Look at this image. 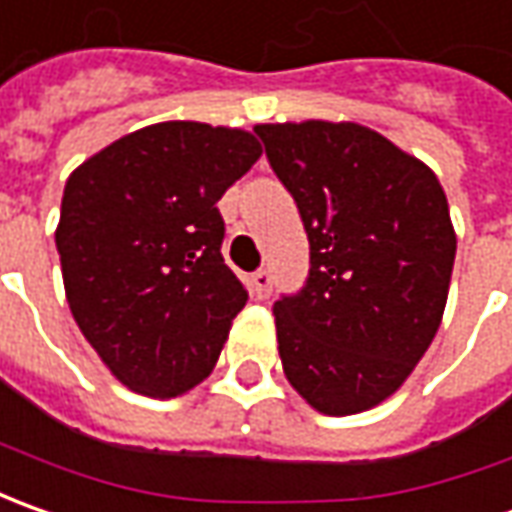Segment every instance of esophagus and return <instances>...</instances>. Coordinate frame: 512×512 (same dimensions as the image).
I'll list each match as a JSON object with an SVG mask.
<instances>
[{"label": "esophagus", "mask_w": 512, "mask_h": 512, "mask_svg": "<svg viewBox=\"0 0 512 512\" xmlns=\"http://www.w3.org/2000/svg\"><path fill=\"white\" fill-rule=\"evenodd\" d=\"M249 289L255 294L257 300H266L269 294H272V274L266 272V269H257L252 277H249Z\"/></svg>", "instance_id": "obj_1"}]
</instances>
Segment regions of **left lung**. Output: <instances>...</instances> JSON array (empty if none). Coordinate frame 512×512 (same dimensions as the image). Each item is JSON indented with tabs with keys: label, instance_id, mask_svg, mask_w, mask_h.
Segmentation results:
<instances>
[{
	"label": "left lung",
	"instance_id": "obj_1",
	"mask_svg": "<svg viewBox=\"0 0 512 512\" xmlns=\"http://www.w3.org/2000/svg\"><path fill=\"white\" fill-rule=\"evenodd\" d=\"M255 133L311 246L306 286L274 303L283 374L314 411L362 414L397 394L442 323L456 257L445 189L354 121Z\"/></svg>",
	"mask_w": 512,
	"mask_h": 512
}]
</instances>
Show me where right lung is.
I'll return each instance as SVG.
<instances>
[{"mask_svg": "<svg viewBox=\"0 0 512 512\" xmlns=\"http://www.w3.org/2000/svg\"><path fill=\"white\" fill-rule=\"evenodd\" d=\"M260 152L246 130L161 121L70 172L56 226L64 294L135 394L181 397L221 357L249 294L223 263L218 201Z\"/></svg>", "mask_w": 512, "mask_h": 512, "instance_id": "right-lung-1", "label": "right lung"}]
</instances>
